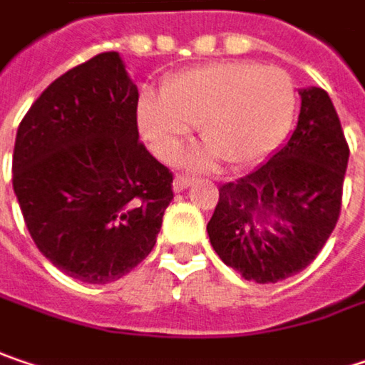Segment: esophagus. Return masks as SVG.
Masks as SVG:
<instances>
[{
    "label": "esophagus",
    "mask_w": 365,
    "mask_h": 365,
    "mask_svg": "<svg viewBox=\"0 0 365 365\" xmlns=\"http://www.w3.org/2000/svg\"><path fill=\"white\" fill-rule=\"evenodd\" d=\"M190 183H192V178H187V175H175V180H173V190H175V192H183Z\"/></svg>",
    "instance_id": "esophagus-1"
}]
</instances>
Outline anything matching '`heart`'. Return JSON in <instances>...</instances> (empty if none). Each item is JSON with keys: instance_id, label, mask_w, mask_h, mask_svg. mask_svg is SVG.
I'll use <instances>...</instances> for the list:
<instances>
[{"instance_id": "obj_1", "label": "heart", "mask_w": 365, "mask_h": 365, "mask_svg": "<svg viewBox=\"0 0 365 365\" xmlns=\"http://www.w3.org/2000/svg\"><path fill=\"white\" fill-rule=\"evenodd\" d=\"M291 76L256 61H219L171 76L161 97L144 93L138 125L163 161H178L192 128L208 144L190 163L208 167L221 157L231 169H247L268 157L289 134L295 113Z\"/></svg>"}]
</instances>
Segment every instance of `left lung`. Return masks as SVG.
Returning a JSON list of instances; mask_svg holds the SVG:
<instances>
[{"label":"left lung","instance_id":"obj_1","mask_svg":"<svg viewBox=\"0 0 365 365\" xmlns=\"http://www.w3.org/2000/svg\"><path fill=\"white\" fill-rule=\"evenodd\" d=\"M299 95L287 144L256 171L223 183L206 225L219 258L247 281L279 283L310 267L341 215L349 144L327 91Z\"/></svg>","mask_w":365,"mask_h":365}]
</instances>
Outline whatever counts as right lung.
<instances>
[{"label": "right lung", "mask_w": 365, "mask_h": 365, "mask_svg": "<svg viewBox=\"0 0 365 365\" xmlns=\"http://www.w3.org/2000/svg\"><path fill=\"white\" fill-rule=\"evenodd\" d=\"M138 88L115 51L51 82L22 118L11 183L41 254L105 285L150 254L173 173L138 140Z\"/></svg>", "instance_id": "obj_1"}]
</instances>
